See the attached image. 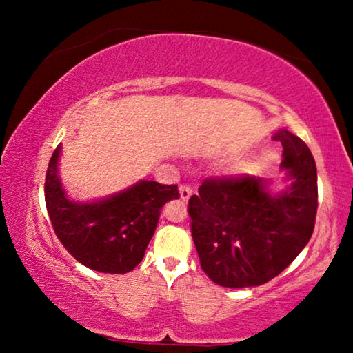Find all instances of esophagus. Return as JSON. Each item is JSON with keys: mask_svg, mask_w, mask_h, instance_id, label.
Masks as SVG:
<instances>
[{"mask_svg": "<svg viewBox=\"0 0 353 353\" xmlns=\"http://www.w3.org/2000/svg\"><path fill=\"white\" fill-rule=\"evenodd\" d=\"M191 194H192V190H191L190 185H181L180 186V196H181L183 201L190 199Z\"/></svg>", "mask_w": 353, "mask_h": 353, "instance_id": "34e87169", "label": "esophagus"}]
</instances>
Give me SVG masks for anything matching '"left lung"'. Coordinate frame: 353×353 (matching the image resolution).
<instances>
[{
  "mask_svg": "<svg viewBox=\"0 0 353 353\" xmlns=\"http://www.w3.org/2000/svg\"><path fill=\"white\" fill-rule=\"evenodd\" d=\"M281 167L291 186L270 194L257 176L207 178L191 196L190 216L201 267L223 288H250L278 276L313 234L318 209L316 165L310 149L288 130Z\"/></svg>",
  "mask_w": 353,
  "mask_h": 353,
  "instance_id": "1",
  "label": "left lung"
}]
</instances>
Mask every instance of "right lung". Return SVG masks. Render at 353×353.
<instances>
[{"label":"right lung","mask_w":353,"mask_h":353,"mask_svg":"<svg viewBox=\"0 0 353 353\" xmlns=\"http://www.w3.org/2000/svg\"><path fill=\"white\" fill-rule=\"evenodd\" d=\"M59 154L61 144L52 152L45 181L46 209L57 239L94 272H132L144 257L162 207L180 197L178 186L144 180L109 199L72 202L57 176Z\"/></svg>","instance_id":"right-lung-1"}]
</instances>
